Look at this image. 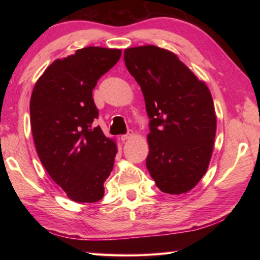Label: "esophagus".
<instances>
[{"label":"esophagus","mask_w":260,"mask_h":260,"mask_svg":"<svg viewBox=\"0 0 260 260\" xmlns=\"http://www.w3.org/2000/svg\"><path fill=\"white\" fill-rule=\"evenodd\" d=\"M134 136V132L132 131V129H129L128 132H127L126 134H124V135H121V140L122 141H127V140H129V139H132Z\"/></svg>","instance_id":"34e87169"}]
</instances>
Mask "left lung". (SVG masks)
I'll list each match as a JSON object with an SVG mask.
<instances>
[{
	"label": "left lung",
	"instance_id": "obj_1",
	"mask_svg": "<svg viewBox=\"0 0 260 260\" xmlns=\"http://www.w3.org/2000/svg\"><path fill=\"white\" fill-rule=\"evenodd\" d=\"M124 60L141 87L150 119L149 173L162 192L191 190L208 170L217 129L208 86L177 55L159 47L128 48Z\"/></svg>",
	"mask_w": 260,
	"mask_h": 260
}]
</instances>
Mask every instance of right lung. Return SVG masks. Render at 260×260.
<instances>
[{
    "instance_id": "right-lung-1",
    "label": "right lung",
    "mask_w": 260,
    "mask_h": 260,
    "mask_svg": "<svg viewBox=\"0 0 260 260\" xmlns=\"http://www.w3.org/2000/svg\"><path fill=\"white\" fill-rule=\"evenodd\" d=\"M121 50L87 47L56 59L34 86L30 127L39 158L50 178L78 203L104 195L117 146L94 127L99 110L93 89L120 59Z\"/></svg>"
}]
</instances>
